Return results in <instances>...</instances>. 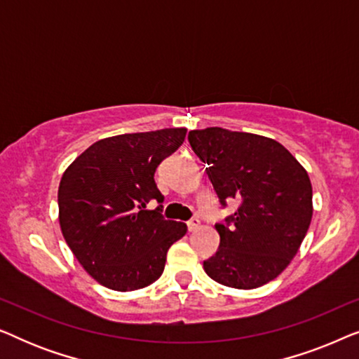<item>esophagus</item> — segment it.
Segmentation results:
<instances>
[{
  "mask_svg": "<svg viewBox=\"0 0 359 359\" xmlns=\"http://www.w3.org/2000/svg\"><path fill=\"white\" fill-rule=\"evenodd\" d=\"M201 227V220L199 219H191L189 222H188V229H189V232H196V230H198Z\"/></svg>",
  "mask_w": 359,
  "mask_h": 359,
  "instance_id": "1",
  "label": "esophagus"
}]
</instances>
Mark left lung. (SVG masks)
Here are the masks:
<instances>
[{
    "label": "left lung",
    "instance_id": "left-lung-1",
    "mask_svg": "<svg viewBox=\"0 0 359 359\" xmlns=\"http://www.w3.org/2000/svg\"><path fill=\"white\" fill-rule=\"evenodd\" d=\"M191 149L208 163L220 204L240 208L217 224V253L204 262L209 278L255 289L278 278L296 257L312 220V184L291 151L269 137L222 127L191 130Z\"/></svg>",
    "mask_w": 359,
    "mask_h": 359
}]
</instances>
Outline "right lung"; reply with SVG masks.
<instances>
[{
  "label": "right lung",
  "instance_id": "add662e5",
  "mask_svg": "<svg viewBox=\"0 0 359 359\" xmlns=\"http://www.w3.org/2000/svg\"><path fill=\"white\" fill-rule=\"evenodd\" d=\"M186 129L107 137L76 156L58 186L63 238L86 273L112 291L150 286L186 224L165 220L155 184L160 161L184 142Z\"/></svg>",
  "mask_w": 359,
  "mask_h": 359
}]
</instances>
